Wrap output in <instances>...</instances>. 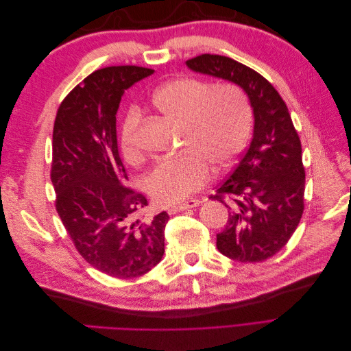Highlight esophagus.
<instances>
[{
  "instance_id": "esophagus-1",
  "label": "esophagus",
  "mask_w": 351,
  "mask_h": 351,
  "mask_svg": "<svg viewBox=\"0 0 351 351\" xmlns=\"http://www.w3.org/2000/svg\"><path fill=\"white\" fill-rule=\"evenodd\" d=\"M202 200H197V199H190V200H186L183 202V204H178V205H174L171 208H168V214H177V212L180 210H184V209H190V208H196L197 205H200Z\"/></svg>"
}]
</instances>
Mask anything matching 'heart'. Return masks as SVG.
I'll list each match as a JSON object with an SVG mask.
<instances>
[{
    "instance_id": "b5f03b06",
    "label": "heart",
    "mask_w": 351,
    "mask_h": 351,
    "mask_svg": "<svg viewBox=\"0 0 351 351\" xmlns=\"http://www.w3.org/2000/svg\"><path fill=\"white\" fill-rule=\"evenodd\" d=\"M151 102L168 119L182 123L178 154L159 161L145 177V189L159 205L178 204L204 186L210 176L228 168L247 142L252 110L244 92L232 83L210 88L206 80L180 77L159 86ZM133 111L120 133L127 162L137 165L143 154L136 143Z\"/></svg>"
}]
</instances>
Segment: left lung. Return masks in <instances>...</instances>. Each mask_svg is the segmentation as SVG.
I'll return each instance as SVG.
<instances>
[{
	"label": "left lung",
	"mask_w": 351,
	"mask_h": 351,
	"mask_svg": "<svg viewBox=\"0 0 351 351\" xmlns=\"http://www.w3.org/2000/svg\"><path fill=\"white\" fill-rule=\"evenodd\" d=\"M190 70L239 84L254 115L253 137L240 162L210 199L228 208L217 247L239 262H262L278 253L304 209L302 143L285 102L272 84L241 62L214 54L186 61Z\"/></svg>",
	"instance_id": "left-lung-1"
}]
</instances>
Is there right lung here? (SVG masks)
I'll list each match as a JSON object with an SVG mask.
<instances>
[{"label":"right lung","instance_id":"1","mask_svg":"<svg viewBox=\"0 0 351 351\" xmlns=\"http://www.w3.org/2000/svg\"><path fill=\"white\" fill-rule=\"evenodd\" d=\"M152 69L93 71L62 99L52 132L56 209L80 256L114 278H137L162 259L167 212L145 218L146 197L127 187L115 114L132 84Z\"/></svg>","mask_w":351,"mask_h":351}]
</instances>
